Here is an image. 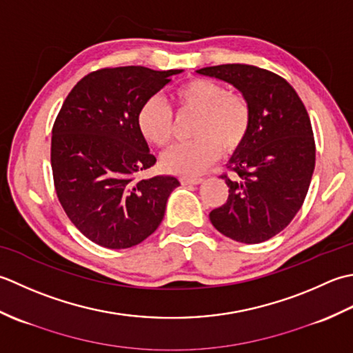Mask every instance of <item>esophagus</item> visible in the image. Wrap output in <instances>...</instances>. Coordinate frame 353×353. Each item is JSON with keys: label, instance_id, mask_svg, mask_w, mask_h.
<instances>
[{"label": "esophagus", "instance_id": "esophagus-1", "mask_svg": "<svg viewBox=\"0 0 353 353\" xmlns=\"http://www.w3.org/2000/svg\"><path fill=\"white\" fill-rule=\"evenodd\" d=\"M203 181H204L203 178H187V176L181 178V183H183L184 185H190V184H201V183H203Z\"/></svg>", "mask_w": 353, "mask_h": 353}]
</instances>
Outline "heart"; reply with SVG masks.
Instances as JSON below:
<instances>
[{"mask_svg": "<svg viewBox=\"0 0 353 353\" xmlns=\"http://www.w3.org/2000/svg\"><path fill=\"white\" fill-rule=\"evenodd\" d=\"M178 110L196 112L193 123L195 140L179 143L163 157L170 174L193 176L204 172L221 155V149L233 152L250 132L251 111L247 100L225 92L224 86L208 79H190L172 92ZM137 126L145 139L158 148L168 146L174 137L170 108L157 96L141 103Z\"/></svg>", "mask_w": 353, "mask_h": 353, "instance_id": "obj_1", "label": "heart"}]
</instances>
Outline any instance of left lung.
Instances as JSON below:
<instances>
[{
  "mask_svg": "<svg viewBox=\"0 0 353 353\" xmlns=\"http://www.w3.org/2000/svg\"><path fill=\"white\" fill-rule=\"evenodd\" d=\"M196 73L234 86L251 111L247 139L228 161L239 181L222 176L228 199L208 216L236 242L268 241L296 216L311 184L315 143L306 108L296 90L268 70L225 63Z\"/></svg>",
  "mask_w": 353,
  "mask_h": 353,
  "instance_id": "8db88e82",
  "label": "left lung"
}]
</instances>
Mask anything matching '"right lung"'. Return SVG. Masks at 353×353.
<instances>
[{
	"mask_svg": "<svg viewBox=\"0 0 353 353\" xmlns=\"http://www.w3.org/2000/svg\"><path fill=\"white\" fill-rule=\"evenodd\" d=\"M183 70L103 68L76 83L53 126L52 169L59 203L100 247L139 245L161 224L178 178L137 179L157 158L137 126L141 103Z\"/></svg>",
	"mask_w": 353,
	"mask_h": 353,
	"instance_id": "1",
	"label": "right lung"
}]
</instances>
